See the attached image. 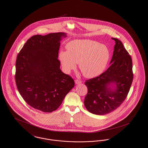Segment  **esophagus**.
I'll use <instances>...</instances> for the list:
<instances>
[{
  "label": "esophagus",
  "mask_w": 148,
  "mask_h": 148,
  "mask_svg": "<svg viewBox=\"0 0 148 148\" xmlns=\"http://www.w3.org/2000/svg\"><path fill=\"white\" fill-rule=\"evenodd\" d=\"M75 84H80V83H82V81H81V80H80L77 79V80H75Z\"/></svg>",
  "instance_id": "obj_1"
}]
</instances>
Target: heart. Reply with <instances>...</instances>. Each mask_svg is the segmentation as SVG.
<instances>
[{"label": "heart", "mask_w": 148, "mask_h": 148, "mask_svg": "<svg viewBox=\"0 0 148 148\" xmlns=\"http://www.w3.org/2000/svg\"><path fill=\"white\" fill-rule=\"evenodd\" d=\"M66 48L67 51H61L59 56L64 70L68 73L78 63L80 71L86 77L100 74L105 69L110 56L106 45L90 39L71 41Z\"/></svg>", "instance_id": "heart-1"}]
</instances>
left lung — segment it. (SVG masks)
<instances>
[{"instance_id": "left-lung-1", "label": "left lung", "mask_w": 148, "mask_h": 148, "mask_svg": "<svg viewBox=\"0 0 148 148\" xmlns=\"http://www.w3.org/2000/svg\"><path fill=\"white\" fill-rule=\"evenodd\" d=\"M115 45L110 65L98 77L85 81V106L90 113L105 115L116 109L127 98L133 80L132 59L122 42Z\"/></svg>"}]
</instances>
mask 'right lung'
I'll use <instances>...</instances> for the list:
<instances>
[{
  "instance_id": "add662e5",
  "label": "right lung",
  "mask_w": 148,
  "mask_h": 148,
  "mask_svg": "<svg viewBox=\"0 0 148 148\" xmlns=\"http://www.w3.org/2000/svg\"><path fill=\"white\" fill-rule=\"evenodd\" d=\"M66 33L32 36L16 60L15 82L26 103L35 109L51 113L61 105L74 86V79L60 69V41Z\"/></svg>"
}]
</instances>
